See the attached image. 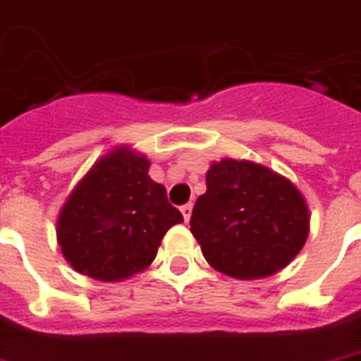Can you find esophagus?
Returning <instances> with one entry per match:
<instances>
[{"instance_id": "1", "label": "esophagus", "mask_w": 361, "mask_h": 361, "mask_svg": "<svg viewBox=\"0 0 361 361\" xmlns=\"http://www.w3.org/2000/svg\"><path fill=\"white\" fill-rule=\"evenodd\" d=\"M180 212H183L184 221H190V215H192V204H184V206L180 207Z\"/></svg>"}]
</instances>
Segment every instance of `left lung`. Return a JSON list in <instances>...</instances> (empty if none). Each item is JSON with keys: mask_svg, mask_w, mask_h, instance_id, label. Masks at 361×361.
I'll return each mask as SVG.
<instances>
[{"mask_svg": "<svg viewBox=\"0 0 361 361\" xmlns=\"http://www.w3.org/2000/svg\"><path fill=\"white\" fill-rule=\"evenodd\" d=\"M190 231L204 257L235 279L269 277L296 257L310 233L296 186L250 161L223 159L206 177Z\"/></svg>", "mask_w": 361, "mask_h": 361, "instance_id": "left-lung-1", "label": "left lung"}]
</instances>
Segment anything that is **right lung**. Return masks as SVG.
I'll return each instance as SVG.
<instances>
[{
    "instance_id": "1",
    "label": "right lung",
    "mask_w": 361,
    "mask_h": 361,
    "mask_svg": "<svg viewBox=\"0 0 361 361\" xmlns=\"http://www.w3.org/2000/svg\"><path fill=\"white\" fill-rule=\"evenodd\" d=\"M148 169L146 157L121 148L102 157L71 192L57 219V240L76 271L121 281L154 262L161 238L183 213Z\"/></svg>"
}]
</instances>
